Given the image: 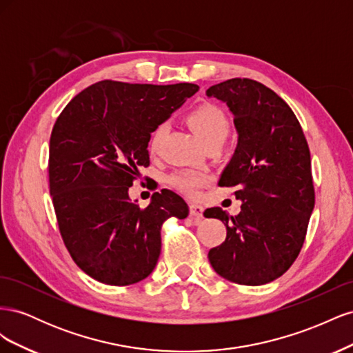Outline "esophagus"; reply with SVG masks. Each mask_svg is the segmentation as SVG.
Here are the masks:
<instances>
[{
	"instance_id": "obj_1",
	"label": "esophagus",
	"mask_w": 353,
	"mask_h": 353,
	"mask_svg": "<svg viewBox=\"0 0 353 353\" xmlns=\"http://www.w3.org/2000/svg\"><path fill=\"white\" fill-rule=\"evenodd\" d=\"M190 216L196 222L201 221L203 218V208L200 205H190Z\"/></svg>"
}]
</instances>
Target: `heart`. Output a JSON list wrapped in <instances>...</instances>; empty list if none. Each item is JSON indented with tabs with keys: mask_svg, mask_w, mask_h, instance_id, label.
Returning <instances> with one entry per match:
<instances>
[{
	"mask_svg": "<svg viewBox=\"0 0 353 353\" xmlns=\"http://www.w3.org/2000/svg\"><path fill=\"white\" fill-rule=\"evenodd\" d=\"M187 123L191 131L196 134L203 145L209 143L225 141L228 135V121L225 114L216 105L203 104L200 108L190 112L187 116ZM163 134V126H157L150 138V148L156 150ZM210 181V175L206 172H197V170H179L170 175L169 183L174 188L187 196H196L199 191Z\"/></svg>",
	"mask_w": 353,
	"mask_h": 353,
	"instance_id": "heart-1",
	"label": "heart"
}]
</instances>
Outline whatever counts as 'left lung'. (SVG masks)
Listing matches in <instances>:
<instances>
[{
  "label": "left lung",
  "instance_id": "1",
  "mask_svg": "<svg viewBox=\"0 0 353 353\" xmlns=\"http://www.w3.org/2000/svg\"><path fill=\"white\" fill-rule=\"evenodd\" d=\"M206 95L225 103L234 116L237 145L219 187H236L239 215L209 209L227 227V239L209 250L222 279L262 285L281 276L301 252L315 203L311 153L288 104L265 85L234 78Z\"/></svg>",
  "mask_w": 353,
  "mask_h": 353
}]
</instances>
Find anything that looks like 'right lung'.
Instances as JSON below:
<instances>
[{"mask_svg":"<svg viewBox=\"0 0 353 353\" xmlns=\"http://www.w3.org/2000/svg\"><path fill=\"white\" fill-rule=\"evenodd\" d=\"M196 83L101 81L79 92L57 117L50 138V194L60 234L79 268L109 285L147 279L162 248L160 227L184 219L188 206L170 190L141 209L128 190L148 166V141Z\"/></svg>","mask_w":353,"mask_h":353,"instance_id":"obj_1","label":"right lung"}]
</instances>
